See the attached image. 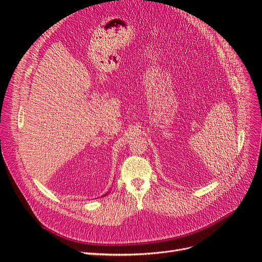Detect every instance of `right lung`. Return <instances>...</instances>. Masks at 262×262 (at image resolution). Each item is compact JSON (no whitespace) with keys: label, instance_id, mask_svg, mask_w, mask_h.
<instances>
[{"label":"right lung","instance_id":"right-lung-1","mask_svg":"<svg viewBox=\"0 0 262 262\" xmlns=\"http://www.w3.org/2000/svg\"><path fill=\"white\" fill-rule=\"evenodd\" d=\"M108 193H109V192H108ZM108 193H105V194H104V196H105V195H107V194H108Z\"/></svg>","mask_w":262,"mask_h":262}]
</instances>
